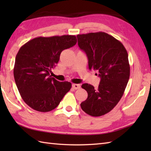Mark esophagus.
<instances>
[{
    "label": "esophagus",
    "mask_w": 151,
    "mask_h": 151,
    "mask_svg": "<svg viewBox=\"0 0 151 151\" xmlns=\"http://www.w3.org/2000/svg\"><path fill=\"white\" fill-rule=\"evenodd\" d=\"M72 87L73 89H78L79 88H81V85L80 84H73L72 85Z\"/></svg>",
    "instance_id": "34e87169"
}]
</instances>
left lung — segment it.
Wrapping results in <instances>:
<instances>
[{
  "instance_id": "1",
  "label": "left lung",
  "mask_w": 151,
  "mask_h": 151,
  "mask_svg": "<svg viewBox=\"0 0 151 151\" xmlns=\"http://www.w3.org/2000/svg\"><path fill=\"white\" fill-rule=\"evenodd\" d=\"M77 39L88 56L89 69L97 70L101 78L97 89L91 84L82 85L88 95L81 106L91 116H101L113 110L123 97L130 77L129 55L122 43L107 33L78 34Z\"/></svg>"
}]
</instances>
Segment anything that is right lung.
I'll return each mask as SVG.
<instances>
[{
    "label": "right lung",
    "mask_w": 151,
    "mask_h": 151,
    "mask_svg": "<svg viewBox=\"0 0 151 151\" xmlns=\"http://www.w3.org/2000/svg\"><path fill=\"white\" fill-rule=\"evenodd\" d=\"M77 42L75 36L37 37L28 41L15 57L14 75L22 100L34 110L47 112L56 108L71 83L59 82L50 73L61 52Z\"/></svg>",
    "instance_id": "add662e5"
}]
</instances>
